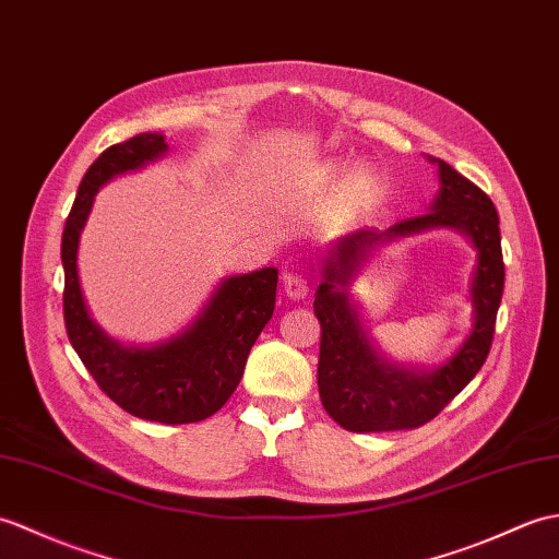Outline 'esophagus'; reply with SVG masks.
I'll return each mask as SVG.
<instances>
[{
  "label": "esophagus",
  "instance_id": "1",
  "mask_svg": "<svg viewBox=\"0 0 559 559\" xmlns=\"http://www.w3.org/2000/svg\"><path fill=\"white\" fill-rule=\"evenodd\" d=\"M283 288H285V295H288L290 300H305L307 293H309V283H307L305 276L293 274V271H285Z\"/></svg>",
  "mask_w": 559,
  "mask_h": 559
}]
</instances>
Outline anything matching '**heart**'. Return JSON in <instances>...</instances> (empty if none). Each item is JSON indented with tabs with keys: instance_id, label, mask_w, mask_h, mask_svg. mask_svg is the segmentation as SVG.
<instances>
[{
	"instance_id": "obj_1",
	"label": "heart",
	"mask_w": 559,
	"mask_h": 559,
	"mask_svg": "<svg viewBox=\"0 0 559 559\" xmlns=\"http://www.w3.org/2000/svg\"><path fill=\"white\" fill-rule=\"evenodd\" d=\"M331 178H333V183H338V186H345V183H353V171H349L347 166H335L333 171H331ZM381 180L376 178V176H357V180H355V194H357V200L359 202H373V200H379L381 198Z\"/></svg>"
}]
</instances>
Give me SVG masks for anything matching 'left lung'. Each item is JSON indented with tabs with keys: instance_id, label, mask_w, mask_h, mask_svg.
<instances>
[{
	"instance_id": "8db88e82",
	"label": "left lung",
	"mask_w": 559,
	"mask_h": 559,
	"mask_svg": "<svg viewBox=\"0 0 559 559\" xmlns=\"http://www.w3.org/2000/svg\"><path fill=\"white\" fill-rule=\"evenodd\" d=\"M438 164L440 190L421 216L397 221L388 230L347 233L323 259V281L314 295L321 323L319 395L329 417L347 431H402L431 421L469 383L490 353L496 317L504 288L500 218L488 194L443 159ZM433 227H455L474 242L479 259L473 280V333L443 368L405 370L372 349L346 283L376 243L416 235Z\"/></svg>"
}]
</instances>
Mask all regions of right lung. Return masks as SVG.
<instances>
[{"label":"right lung","mask_w":559,"mask_h":559,"mask_svg":"<svg viewBox=\"0 0 559 559\" xmlns=\"http://www.w3.org/2000/svg\"><path fill=\"white\" fill-rule=\"evenodd\" d=\"M162 133H140L104 150L87 168L61 236L63 321L73 349L116 405L138 419L194 424L226 405L259 333L274 314L278 269L221 281L190 326L152 347H126L93 321L78 278V242L107 180L164 157Z\"/></svg>","instance_id":"right-lung-1"}]
</instances>
